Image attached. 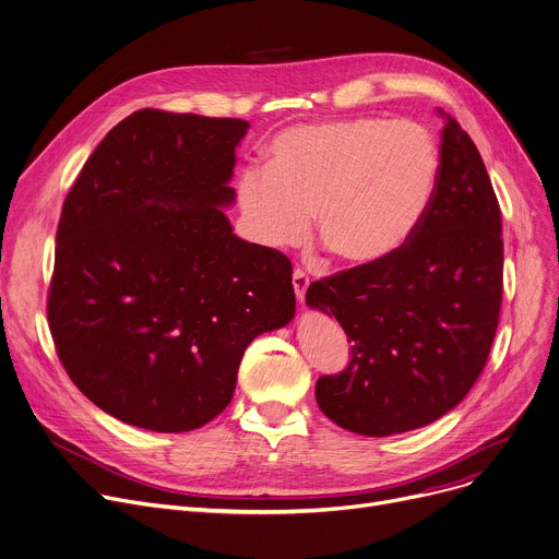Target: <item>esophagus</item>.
<instances>
[{"label": "esophagus", "mask_w": 559, "mask_h": 559, "mask_svg": "<svg viewBox=\"0 0 559 559\" xmlns=\"http://www.w3.org/2000/svg\"><path fill=\"white\" fill-rule=\"evenodd\" d=\"M309 275L302 271V269H295L293 271V288H295V297L297 302L302 305L305 302V295H307V288H309Z\"/></svg>", "instance_id": "34e87169"}]
</instances>
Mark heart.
<instances>
[{
	"instance_id": "obj_1",
	"label": "heart",
	"mask_w": 559,
	"mask_h": 559,
	"mask_svg": "<svg viewBox=\"0 0 559 559\" xmlns=\"http://www.w3.org/2000/svg\"><path fill=\"white\" fill-rule=\"evenodd\" d=\"M439 171V145L418 122H307L277 134L266 169H243L235 194L254 243L299 246L313 212L318 237L337 260L373 264L412 237L432 203Z\"/></svg>"
}]
</instances>
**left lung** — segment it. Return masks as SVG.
Returning <instances> with one entry per match:
<instances>
[{
    "label": "left lung",
    "instance_id": "left-lung-1",
    "mask_svg": "<svg viewBox=\"0 0 559 559\" xmlns=\"http://www.w3.org/2000/svg\"><path fill=\"white\" fill-rule=\"evenodd\" d=\"M439 154V183L412 237L307 290V305L352 342L345 371L318 378V405L362 437L409 432L456 407L499 324L501 210L477 145L448 114Z\"/></svg>",
    "mask_w": 559,
    "mask_h": 559
}]
</instances>
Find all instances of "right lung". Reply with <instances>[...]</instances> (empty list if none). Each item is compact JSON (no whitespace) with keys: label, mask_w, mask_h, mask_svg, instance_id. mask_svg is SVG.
Masks as SVG:
<instances>
[{"label":"right lung","mask_w":559,"mask_h":559,"mask_svg":"<svg viewBox=\"0 0 559 559\" xmlns=\"http://www.w3.org/2000/svg\"><path fill=\"white\" fill-rule=\"evenodd\" d=\"M248 127L141 109L64 199L49 329L75 388L122 423L190 432L219 416L246 347L295 316L288 257L222 210Z\"/></svg>","instance_id":"obj_1"}]
</instances>
